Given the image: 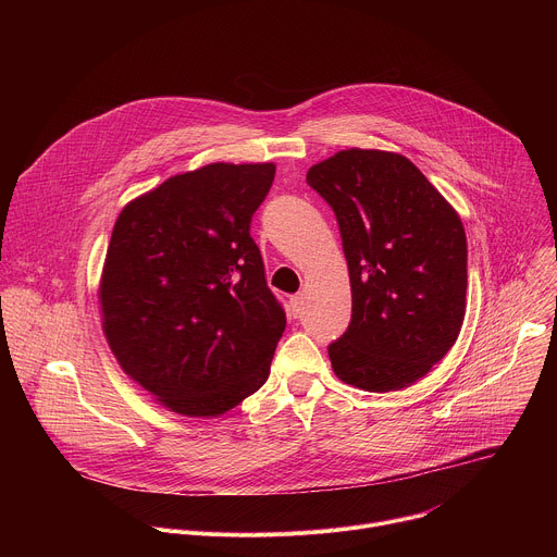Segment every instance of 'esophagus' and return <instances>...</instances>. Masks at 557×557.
<instances>
[{"mask_svg":"<svg viewBox=\"0 0 557 557\" xmlns=\"http://www.w3.org/2000/svg\"><path fill=\"white\" fill-rule=\"evenodd\" d=\"M301 310H304V297H301V295L290 297V301H288V314L293 317V320H297V317L301 314Z\"/></svg>","mask_w":557,"mask_h":557,"instance_id":"34e87169","label":"esophagus"}]
</instances>
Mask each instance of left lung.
<instances>
[{"mask_svg": "<svg viewBox=\"0 0 557 557\" xmlns=\"http://www.w3.org/2000/svg\"><path fill=\"white\" fill-rule=\"evenodd\" d=\"M306 183L335 211L352 320L329 346L335 374L368 392L425 376L465 320L467 240L451 205L401 153L344 149Z\"/></svg>", "mask_w": 557, "mask_h": 557, "instance_id": "left-lung-1", "label": "left lung"}]
</instances>
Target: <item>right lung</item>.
I'll return each instance as SVG.
<instances>
[{
	"instance_id": "add662e5",
	"label": "right lung",
	"mask_w": 557,
	"mask_h": 557,
	"mask_svg": "<svg viewBox=\"0 0 557 557\" xmlns=\"http://www.w3.org/2000/svg\"><path fill=\"white\" fill-rule=\"evenodd\" d=\"M273 163H211L119 215L101 275L106 339L172 412L218 417L269 379L286 312L267 286L251 218Z\"/></svg>"
}]
</instances>
